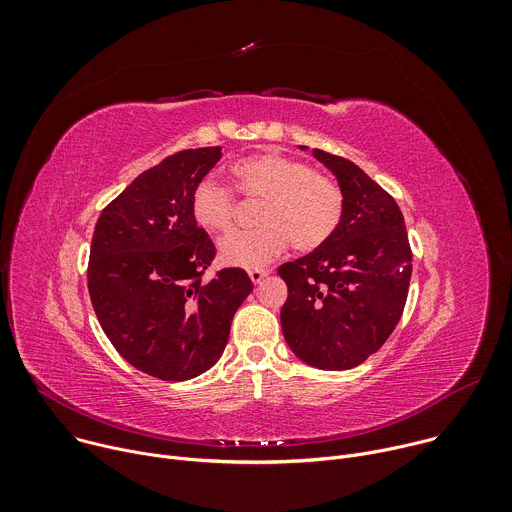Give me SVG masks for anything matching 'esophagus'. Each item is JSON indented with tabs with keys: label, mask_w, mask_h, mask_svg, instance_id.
<instances>
[{
	"label": "esophagus",
	"mask_w": 512,
	"mask_h": 512,
	"mask_svg": "<svg viewBox=\"0 0 512 512\" xmlns=\"http://www.w3.org/2000/svg\"><path fill=\"white\" fill-rule=\"evenodd\" d=\"M249 277H251V281H253L255 285H259V283L267 277V271H265V269H251V271H249Z\"/></svg>",
	"instance_id": "34e87169"
}]
</instances>
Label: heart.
I'll return each mask as SVG.
<instances>
[{"mask_svg": "<svg viewBox=\"0 0 512 512\" xmlns=\"http://www.w3.org/2000/svg\"><path fill=\"white\" fill-rule=\"evenodd\" d=\"M233 174L243 196L263 204L257 231L231 235L218 245L227 265L259 269L277 259L289 239L298 251L310 253L336 233L344 210L342 192L306 162L267 152L239 160ZM190 208L194 221L210 233H229L235 225V192L212 176L194 186Z\"/></svg>", "mask_w": 512, "mask_h": 512, "instance_id": "b5f03b06", "label": "heart"}]
</instances>
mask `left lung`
I'll return each instance as SVG.
<instances>
[{
	"label": "left lung",
	"mask_w": 512,
	"mask_h": 512,
	"mask_svg": "<svg viewBox=\"0 0 512 512\" xmlns=\"http://www.w3.org/2000/svg\"><path fill=\"white\" fill-rule=\"evenodd\" d=\"M314 158L338 180L342 221L326 245L279 267L287 285L281 330L291 352L310 367L348 371L377 352L399 324L411 249L391 194L350 160L322 150H314Z\"/></svg>",
	"instance_id": "8db88e82"
}]
</instances>
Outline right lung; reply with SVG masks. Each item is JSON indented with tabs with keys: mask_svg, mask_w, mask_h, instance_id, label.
I'll return each mask as SVG.
<instances>
[{
	"mask_svg": "<svg viewBox=\"0 0 512 512\" xmlns=\"http://www.w3.org/2000/svg\"><path fill=\"white\" fill-rule=\"evenodd\" d=\"M221 156L218 145L184 150L145 170L105 206L93 233L89 294L99 324L129 364L162 381L214 367L253 291L239 267L202 283L216 249L190 200Z\"/></svg>",
	"mask_w": 512,
	"mask_h": 512,
	"instance_id": "1",
	"label": "right lung"
}]
</instances>
